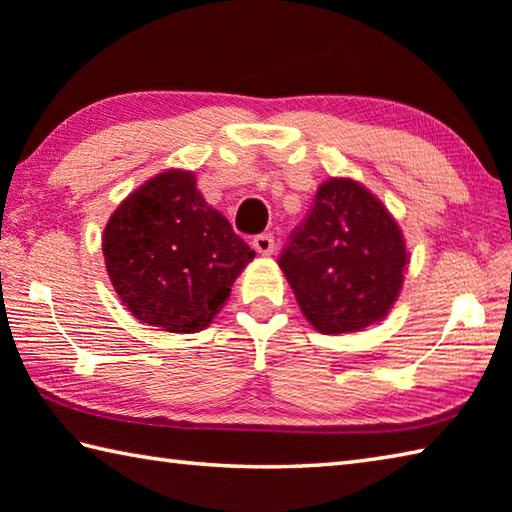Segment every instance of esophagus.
Returning a JSON list of instances; mask_svg holds the SVG:
<instances>
[{
	"mask_svg": "<svg viewBox=\"0 0 512 512\" xmlns=\"http://www.w3.org/2000/svg\"><path fill=\"white\" fill-rule=\"evenodd\" d=\"M253 248L257 250L259 255H273L275 250V239L271 235H257L253 239Z\"/></svg>",
	"mask_w": 512,
	"mask_h": 512,
	"instance_id": "obj_1",
	"label": "esophagus"
}]
</instances>
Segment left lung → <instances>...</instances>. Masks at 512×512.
I'll use <instances>...</instances> for the list:
<instances>
[{"label": "left lung", "mask_w": 512, "mask_h": 512, "mask_svg": "<svg viewBox=\"0 0 512 512\" xmlns=\"http://www.w3.org/2000/svg\"><path fill=\"white\" fill-rule=\"evenodd\" d=\"M410 253L392 212L365 185L331 176L315 192L280 268L311 327L327 336L383 322L401 295Z\"/></svg>", "instance_id": "1"}]
</instances>
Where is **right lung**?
<instances>
[{
	"instance_id": "add662e5",
	"label": "right lung",
	"mask_w": 512,
	"mask_h": 512,
	"mask_svg": "<svg viewBox=\"0 0 512 512\" xmlns=\"http://www.w3.org/2000/svg\"><path fill=\"white\" fill-rule=\"evenodd\" d=\"M105 268L125 309L170 333L215 320L255 250L208 206L192 170H165L129 192L102 232Z\"/></svg>"
}]
</instances>
